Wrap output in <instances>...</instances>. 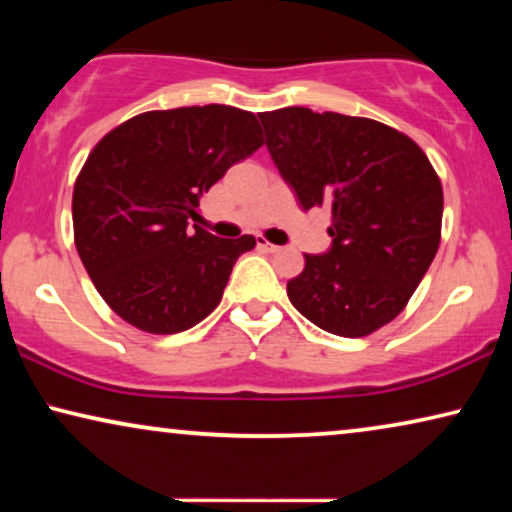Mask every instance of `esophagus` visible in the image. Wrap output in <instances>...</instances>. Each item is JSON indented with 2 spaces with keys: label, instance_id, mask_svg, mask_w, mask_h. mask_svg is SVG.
I'll list each match as a JSON object with an SVG mask.
<instances>
[{
  "label": "esophagus",
  "instance_id": "esophagus-1",
  "mask_svg": "<svg viewBox=\"0 0 512 512\" xmlns=\"http://www.w3.org/2000/svg\"><path fill=\"white\" fill-rule=\"evenodd\" d=\"M258 249H263V251H270V254H277V251H279L277 244L268 242V240H265V237H258Z\"/></svg>",
  "mask_w": 512,
  "mask_h": 512
}]
</instances>
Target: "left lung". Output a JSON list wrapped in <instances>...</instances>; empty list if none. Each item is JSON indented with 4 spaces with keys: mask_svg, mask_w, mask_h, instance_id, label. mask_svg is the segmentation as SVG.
Segmentation results:
<instances>
[{
    "mask_svg": "<svg viewBox=\"0 0 512 512\" xmlns=\"http://www.w3.org/2000/svg\"><path fill=\"white\" fill-rule=\"evenodd\" d=\"M265 144L303 209L324 205L328 254H305L286 284L293 307L342 338L375 333L405 310L440 244L443 184L408 135L373 118L263 111Z\"/></svg>",
    "mask_w": 512,
    "mask_h": 512,
    "instance_id": "left-lung-1",
    "label": "left lung"
}]
</instances>
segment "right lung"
<instances>
[{
	"label": "right lung",
	"mask_w": 512,
	"mask_h": 512,
	"mask_svg": "<svg viewBox=\"0 0 512 512\" xmlns=\"http://www.w3.org/2000/svg\"><path fill=\"white\" fill-rule=\"evenodd\" d=\"M263 142L251 111L205 104L144 111L95 144L74 184V244L118 317L172 335L214 312L256 240L191 233L188 219H198L200 195Z\"/></svg>",
	"instance_id": "1"
}]
</instances>
